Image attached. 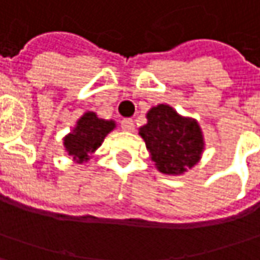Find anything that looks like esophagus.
Listing matches in <instances>:
<instances>
[{"label":"esophagus","instance_id":"obj_1","mask_svg":"<svg viewBox=\"0 0 260 260\" xmlns=\"http://www.w3.org/2000/svg\"><path fill=\"white\" fill-rule=\"evenodd\" d=\"M120 128L123 131H134V120L132 119H123V120H120Z\"/></svg>","mask_w":260,"mask_h":260}]
</instances>
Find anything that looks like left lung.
<instances>
[{"label": "left lung", "instance_id": "8db88e82", "mask_svg": "<svg viewBox=\"0 0 260 260\" xmlns=\"http://www.w3.org/2000/svg\"><path fill=\"white\" fill-rule=\"evenodd\" d=\"M140 135L156 168L166 175L184 174L200 160L205 148L199 123L179 116L166 104L147 113V123L140 128Z\"/></svg>", "mask_w": 260, "mask_h": 260}]
</instances>
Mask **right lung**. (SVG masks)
<instances>
[{
    "mask_svg": "<svg viewBox=\"0 0 260 260\" xmlns=\"http://www.w3.org/2000/svg\"><path fill=\"white\" fill-rule=\"evenodd\" d=\"M116 123L113 120H104L97 117L95 113H85L76 123V126L64 137V147L69 156L78 163L88 161L91 154L104 141L106 135L113 131Z\"/></svg>",
    "mask_w": 260,
    "mask_h": 260,
    "instance_id": "1",
    "label": "right lung"
}]
</instances>
